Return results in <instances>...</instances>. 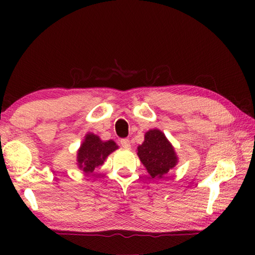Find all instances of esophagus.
Segmentation results:
<instances>
[{"label":"esophagus","instance_id":"34e87169","mask_svg":"<svg viewBox=\"0 0 255 255\" xmlns=\"http://www.w3.org/2000/svg\"><path fill=\"white\" fill-rule=\"evenodd\" d=\"M120 145H122L125 149H129L130 148V140L127 139V138H124V139H120Z\"/></svg>","mask_w":255,"mask_h":255}]
</instances>
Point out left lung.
I'll use <instances>...</instances> for the list:
<instances>
[{
  "instance_id": "obj_1",
  "label": "left lung",
  "mask_w": 255,
  "mask_h": 255,
  "mask_svg": "<svg viewBox=\"0 0 255 255\" xmlns=\"http://www.w3.org/2000/svg\"><path fill=\"white\" fill-rule=\"evenodd\" d=\"M137 155L152 178L162 179L178 163L173 146L158 129L145 133L144 143L137 147Z\"/></svg>"
}]
</instances>
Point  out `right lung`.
Masks as SVG:
<instances>
[{"label": "right lung", "instance_id": "1", "mask_svg": "<svg viewBox=\"0 0 255 255\" xmlns=\"http://www.w3.org/2000/svg\"><path fill=\"white\" fill-rule=\"evenodd\" d=\"M118 148L114 140L103 141L94 133H86L77 150V166L84 173H92L96 167L105 163L108 155Z\"/></svg>", "mask_w": 255, "mask_h": 255}]
</instances>
